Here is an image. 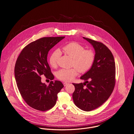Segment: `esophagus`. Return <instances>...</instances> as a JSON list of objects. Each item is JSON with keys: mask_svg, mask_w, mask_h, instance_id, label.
Instances as JSON below:
<instances>
[{"mask_svg": "<svg viewBox=\"0 0 134 134\" xmlns=\"http://www.w3.org/2000/svg\"><path fill=\"white\" fill-rule=\"evenodd\" d=\"M69 85V83H68V82H64L63 83V85L64 86H66L67 85Z\"/></svg>", "mask_w": 134, "mask_h": 134, "instance_id": "34e87169", "label": "esophagus"}]
</instances>
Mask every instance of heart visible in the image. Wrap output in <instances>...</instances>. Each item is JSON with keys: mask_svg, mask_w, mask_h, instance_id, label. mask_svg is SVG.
<instances>
[{"mask_svg": "<svg viewBox=\"0 0 134 134\" xmlns=\"http://www.w3.org/2000/svg\"><path fill=\"white\" fill-rule=\"evenodd\" d=\"M85 47L79 43L73 42L64 46L60 51H56L51 55L49 63L53 68H56L60 52L73 58L72 68L61 69L56 73L57 78L63 81H71L79 72H87L92 68L95 60V54L92 50L85 49Z\"/></svg>", "mask_w": 134, "mask_h": 134, "instance_id": "1", "label": "heart"}]
</instances>
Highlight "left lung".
Returning a JSON list of instances; mask_svg holds the SVG:
<instances>
[{
	"mask_svg": "<svg viewBox=\"0 0 134 134\" xmlns=\"http://www.w3.org/2000/svg\"><path fill=\"white\" fill-rule=\"evenodd\" d=\"M95 51V60L90 70L80 79L84 83H73L75 104L80 109L91 111L103 104L110 97L115 85L116 66L114 56L103 43L83 37Z\"/></svg>",
	"mask_w": 134,
	"mask_h": 134,
	"instance_id": "1",
	"label": "left lung"
}]
</instances>
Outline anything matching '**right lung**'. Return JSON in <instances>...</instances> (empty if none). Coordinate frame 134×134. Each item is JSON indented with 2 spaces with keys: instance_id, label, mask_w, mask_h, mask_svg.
I'll return each instance as SVG.
<instances>
[{
  "instance_id": "obj_1",
  "label": "right lung",
  "mask_w": 134,
  "mask_h": 134,
  "mask_svg": "<svg viewBox=\"0 0 134 134\" xmlns=\"http://www.w3.org/2000/svg\"><path fill=\"white\" fill-rule=\"evenodd\" d=\"M65 37H43L25 46L16 60L14 73L18 90L25 102L41 111L52 109L56 104L57 94L63 87L60 81L43 83L44 75L51 80L54 77L47 61L49 51Z\"/></svg>"
}]
</instances>
